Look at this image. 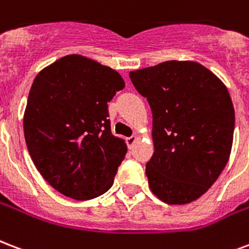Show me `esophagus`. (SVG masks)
Masks as SVG:
<instances>
[{"mask_svg": "<svg viewBox=\"0 0 249 249\" xmlns=\"http://www.w3.org/2000/svg\"><path fill=\"white\" fill-rule=\"evenodd\" d=\"M136 141H137V136H136V134H133V136L126 138V145H128L129 149H132L133 146H134V143H136Z\"/></svg>", "mask_w": 249, "mask_h": 249, "instance_id": "esophagus-1", "label": "esophagus"}]
</instances>
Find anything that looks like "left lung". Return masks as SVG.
I'll return each instance as SVG.
<instances>
[{"label":"left lung","mask_w":249,"mask_h":249,"mask_svg":"<svg viewBox=\"0 0 249 249\" xmlns=\"http://www.w3.org/2000/svg\"><path fill=\"white\" fill-rule=\"evenodd\" d=\"M153 113L151 192L170 205L204 195L230 158L235 111L221 79L195 61H166L129 73Z\"/></svg>","instance_id":"8db88e82"}]
</instances>
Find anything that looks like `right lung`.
I'll return each mask as SVG.
<instances>
[{
  "instance_id": "add662e5",
  "label": "right lung",
  "mask_w": 249,
  "mask_h": 249,
  "mask_svg": "<svg viewBox=\"0 0 249 249\" xmlns=\"http://www.w3.org/2000/svg\"><path fill=\"white\" fill-rule=\"evenodd\" d=\"M124 87L116 70L79 54L62 57L34 79L26 145L40 175L64 196L86 201L112 187L126 145L112 134L108 102Z\"/></svg>"
}]
</instances>
